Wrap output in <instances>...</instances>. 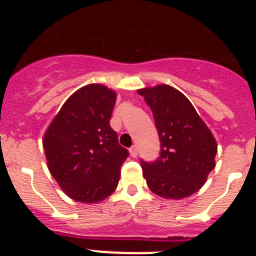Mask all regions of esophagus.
Segmentation results:
<instances>
[{"label":"esophagus","instance_id":"1","mask_svg":"<svg viewBox=\"0 0 256 256\" xmlns=\"http://www.w3.org/2000/svg\"><path fill=\"white\" fill-rule=\"evenodd\" d=\"M130 156H132V158H137V155H138V148H137V146H136V144L130 148Z\"/></svg>","mask_w":256,"mask_h":256}]
</instances>
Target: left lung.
I'll use <instances>...</instances> for the list:
<instances>
[{"label": "left lung", "mask_w": 256, "mask_h": 256, "mask_svg": "<svg viewBox=\"0 0 256 256\" xmlns=\"http://www.w3.org/2000/svg\"><path fill=\"white\" fill-rule=\"evenodd\" d=\"M137 92L152 110L162 148L158 160L141 162L148 188L164 198H188L204 186L216 166V138L176 88L159 84Z\"/></svg>", "instance_id": "obj_1"}]
</instances>
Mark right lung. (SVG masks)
Listing matches in <instances>:
<instances>
[{
    "instance_id": "add662e5",
    "label": "right lung",
    "mask_w": 256,
    "mask_h": 256,
    "mask_svg": "<svg viewBox=\"0 0 256 256\" xmlns=\"http://www.w3.org/2000/svg\"><path fill=\"white\" fill-rule=\"evenodd\" d=\"M115 101L106 86H84L65 101L44 136L50 173L78 202H100L119 183L128 151L108 123Z\"/></svg>"
}]
</instances>
